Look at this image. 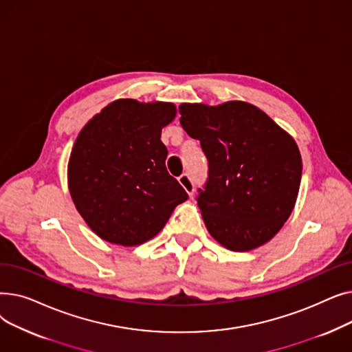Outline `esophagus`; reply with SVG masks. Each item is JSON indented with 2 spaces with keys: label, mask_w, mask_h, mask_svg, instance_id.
Returning <instances> with one entry per match:
<instances>
[{
  "label": "esophagus",
  "mask_w": 352,
  "mask_h": 352,
  "mask_svg": "<svg viewBox=\"0 0 352 352\" xmlns=\"http://www.w3.org/2000/svg\"><path fill=\"white\" fill-rule=\"evenodd\" d=\"M178 182L184 187V190H186V191L188 192V195L192 197V194H194V182H192L191 177H190L188 174H182V175L178 178Z\"/></svg>",
  "instance_id": "34e87169"
}]
</instances>
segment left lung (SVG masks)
Wrapping results in <instances>:
<instances>
[{"label": "left lung", "instance_id": "8db88e82", "mask_svg": "<svg viewBox=\"0 0 352 352\" xmlns=\"http://www.w3.org/2000/svg\"><path fill=\"white\" fill-rule=\"evenodd\" d=\"M179 122L199 140L208 178L197 202L208 232L231 251L260 247L297 201L302 161L294 138L248 102L181 104Z\"/></svg>", "mask_w": 352, "mask_h": 352}]
</instances>
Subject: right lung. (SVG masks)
Instances as JSON below:
<instances>
[{
  "label": "right lung",
  "instance_id": "right-lung-1",
  "mask_svg": "<svg viewBox=\"0 0 352 352\" xmlns=\"http://www.w3.org/2000/svg\"><path fill=\"white\" fill-rule=\"evenodd\" d=\"M171 102L117 100L81 129L68 162V188L88 227L108 243L140 245L188 198L166 171L161 129Z\"/></svg>",
  "mask_w": 352,
  "mask_h": 352
}]
</instances>
